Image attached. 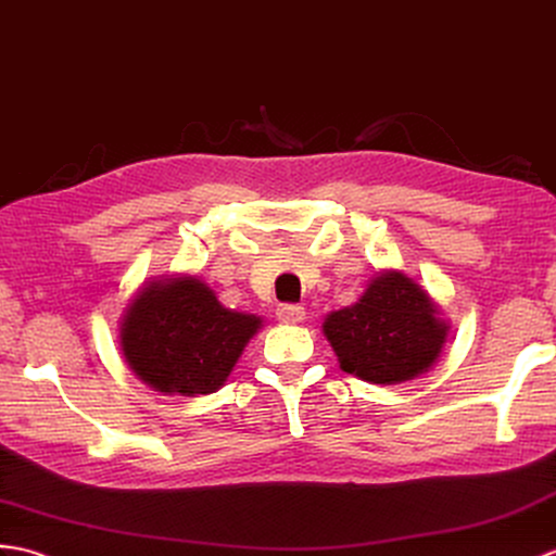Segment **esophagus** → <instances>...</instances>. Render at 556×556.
I'll return each instance as SVG.
<instances>
[{
    "mask_svg": "<svg viewBox=\"0 0 556 556\" xmlns=\"http://www.w3.org/2000/svg\"><path fill=\"white\" fill-rule=\"evenodd\" d=\"M276 314L282 324H300V320H304V316H306L304 306H300V304H280Z\"/></svg>",
    "mask_w": 556,
    "mask_h": 556,
    "instance_id": "34e87169",
    "label": "esophagus"
}]
</instances>
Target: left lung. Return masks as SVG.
I'll return each instance as SVG.
<instances>
[{
	"instance_id": "1",
	"label": "left lung",
	"mask_w": 556,
	"mask_h": 556,
	"mask_svg": "<svg viewBox=\"0 0 556 556\" xmlns=\"http://www.w3.org/2000/svg\"><path fill=\"white\" fill-rule=\"evenodd\" d=\"M447 332L435 302L400 270H382L359 302L324 320V336L342 371L376 386L426 374L440 359Z\"/></svg>"
}]
</instances>
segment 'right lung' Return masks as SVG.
I'll return each mask as SVG.
<instances>
[{
    "label": "right lung",
    "mask_w": 556,
    "mask_h": 556,
    "mask_svg": "<svg viewBox=\"0 0 556 556\" xmlns=\"http://www.w3.org/2000/svg\"><path fill=\"white\" fill-rule=\"evenodd\" d=\"M262 318L230 312L200 278L154 280L121 318V350L132 374L164 394L216 392Z\"/></svg>",
    "instance_id": "1"
}]
</instances>
